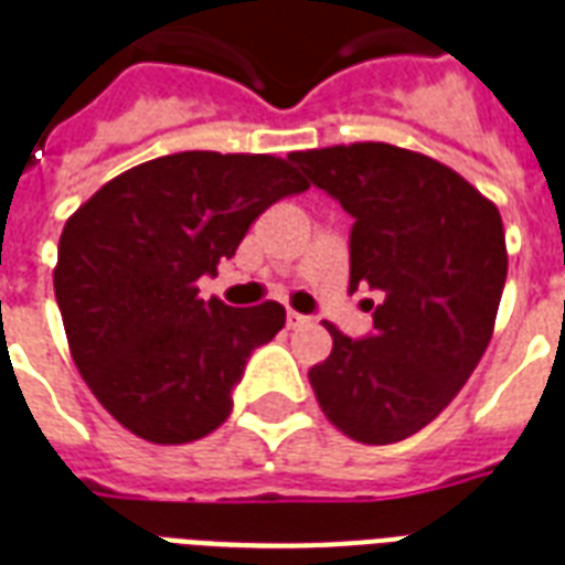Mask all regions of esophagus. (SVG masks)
I'll return each mask as SVG.
<instances>
[{
	"instance_id": "34e87169",
	"label": "esophagus",
	"mask_w": 565,
	"mask_h": 565,
	"mask_svg": "<svg viewBox=\"0 0 565 565\" xmlns=\"http://www.w3.org/2000/svg\"><path fill=\"white\" fill-rule=\"evenodd\" d=\"M308 323H311V317L296 315V311H287V326H290V329H299V326H308Z\"/></svg>"
}]
</instances>
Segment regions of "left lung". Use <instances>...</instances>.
<instances>
[{
  "label": "left lung",
  "mask_w": 565,
  "mask_h": 565,
  "mask_svg": "<svg viewBox=\"0 0 565 565\" xmlns=\"http://www.w3.org/2000/svg\"><path fill=\"white\" fill-rule=\"evenodd\" d=\"M353 218L350 287L383 294L374 332L326 323L332 353L308 371L320 411L367 446L407 440L479 365L505 284L500 212L452 167L388 143L290 152Z\"/></svg>",
  "instance_id": "left-lung-1"
}]
</instances>
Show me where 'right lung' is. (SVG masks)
<instances>
[{
	"instance_id": "add662e5",
	"label": "right lung",
	"mask_w": 565,
	"mask_h": 565,
	"mask_svg": "<svg viewBox=\"0 0 565 565\" xmlns=\"http://www.w3.org/2000/svg\"><path fill=\"white\" fill-rule=\"evenodd\" d=\"M305 182L275 154L177 152L125 170L62 230L53 287L77 371L128 431L173 446L233 411L245 362L284 308L200 299L263 212Z\"/></svg>"
}]
</instances>
